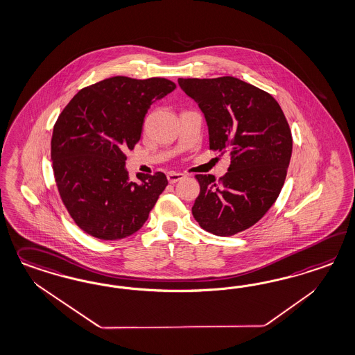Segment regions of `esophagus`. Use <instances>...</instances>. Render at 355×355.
<instances>
[{"label":"esophagus","instance_id":"obj_1","mask_svg":"<svg viewBox=\"0 0 355 355\" xmlns=\"http://www.w3.org/2000/svg\"><path fill=\"white\" fill-rule=\"evenodd\" d=\"M183 178V173H178V172H170V173H167V180H168V183H178V182L182 180Z\"/></svg>","mask_w":355,"mask_h":355}]
</instances>
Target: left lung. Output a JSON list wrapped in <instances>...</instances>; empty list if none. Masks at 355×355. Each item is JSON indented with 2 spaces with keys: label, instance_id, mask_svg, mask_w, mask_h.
I'll return each mask as SVG.
<instances>
[{
  "label": "left lung",
  "instance_id": "8db88e82",
  "mask_svg": "<svg viewBox=\"0 0 355 355\" xmlns=\"http://www.w3.org/2000/svg\"><path fill=\"white\" fill-rule=\"evenodd\" d=\"M205 114L210 150L229 154V171L216 182L196 175L200 193L192 214L202 229L232 236L268 213L284 187L293 137L284 111L269 92L235 77L179 78Z\"/></svg>",
  "mask_w": 355,
  "mask_h": 355
}]
</instances>
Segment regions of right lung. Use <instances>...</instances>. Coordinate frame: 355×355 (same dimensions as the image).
Wrapping results in <instances>:
<instances>
[{"mask_svg":"<svg viewBox=\"0 0 355 355\" xmlns=\"http://www.w3.org/2000/svg\"><path fill=\"white\" fill-rule=\"evenodd\" d=\"M175 87L159 77L117 76L82 89L58 116L51 141L58 193L90 236L117 241L135 234L167 187L163 172L132 182L125 151L137 145L150 105Z\"/></svg>","mask_w":355,"mask_h":355,"instance_id":"add662e5","label":"right lung"}]
</instances>
